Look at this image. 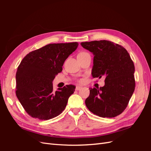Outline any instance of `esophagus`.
Here are the masks:
<instances>
[{
    "instance_id": "34e87169",
    "label": "esophagus",
    "mask_w": 151,
    "mask_h": 151,
    "mask_svg": "<svg viewBox=\"0 0 151 151\" xmlns=\"http://www.w3.org/2000/svg\"><path fill=\"white\" fill-rule=\"evenodd\" d=\"M81 88H82V87H81V86H76V91H79V90H80Z\"/></svg>"
}]
</instances>
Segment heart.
<instances>
[{
  "label": "heart",
  "mask_w": 151,
  "mask_h": 151,
  "mask_svg": "<svg viewBox=\"0 0 151 151\" xmlns=\"http://www.w3.org/2000/svg\"><path fill=\"white\" fill-rule=\"evenodd\" d=\"M85 54H88V53H86V52H81L78 55H85ZM79 81L82 82V80H79Z\"/></svg>",
  "instance_id": "obj_1"
}]
</instances>
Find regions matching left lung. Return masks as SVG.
Wrapping results in <instances>:
<instances>
[{
    "mask_svg": "<svg viewBox=\"0 0 151 151\" xmlns=\"http://www.w3.org/2000/svg\"><path fill=\"white\" fill-rule=\"evenodd\" d=\"M81 45L94 55L93 77H105L103 87L89 89V96L85 101L87 108L103 118L120 115L135 87V67L129 53L121 45L110 41H92Z\"/></svg>",
    "mask_w": 151,
    "mask_h": 151,
    "instance_id": "obj_1",
    "label": "left lung"
}]
</instances>
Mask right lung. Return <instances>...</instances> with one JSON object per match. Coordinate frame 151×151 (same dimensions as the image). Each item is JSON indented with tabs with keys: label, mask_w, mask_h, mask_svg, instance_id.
<instances>
[{
	"label": "right lung",
	"mask_w": 151,
	"mask_h": 151,
	"mask_svg": "<svg viewBox=\"0 0 151 151\" xmlns=\"http://www.w3.org/2000/svg\"><path fill=\"white\" fill-rule=\"evenodd\" d=\"M78 43L48 44L29 52L22 59L16 75V94L31 117L47 120L64 110L76 86L66 85L53 91L52 81L62 71L65 60Z\"/></svg>",
	"instance_id": "obj_1"
}]
</instances>
